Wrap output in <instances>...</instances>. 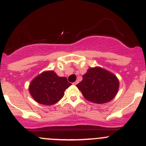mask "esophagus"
Returning a JSON list of instances; mask_svg holds the SVG:
<instances>
[{"mask_svg": "<svg viewBox=\"0 0 146 146\" xmlns=\"http://www.w3.org/2000/svg\"><path fill=\"white\" fill-rule=\"evenodd\" d=\"M78 83V81L77 80V81H76V82H74V83H73V85H77Z\"/></svg>", "mask_w": 146, "mask_h": 146, "instance_id": "esophagus-1", "label": "esophagus"}]
</instances>
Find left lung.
<instances>
[{
  "mask_svg": "<svg viewBox=\"0 0 146 146\" xmlns=\"http://www.w3.org/2000/svg\"><path fill=\"white\" fill-rule=\"evenodd\" d=\"M85 98L91 103L103 104L115 98L119 88L115 75L100 67L90 68L76 85Z\"/></svg>",
  "mask_w": 146,
  "mask_h": 146,
  "instance_id": "8db88e82",
  "label": "left lung"
}]
</instances>
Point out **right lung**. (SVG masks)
Returning a JSON list of instances; mask_svg holds the SVG:
<instances>
[{
    "mask_svg": "<svg viewBox=\"0 0 146 146\" xmlns=\"http://www.w3.org/2000/svg\"><path fill=\"white\" fill-rule=\"evenodd\" d=\"M70 86L66 77H59L53 70H46L31 80L28 90L37 103L50 106L58 102Z\"/></svg>",
    "mask_w": 146,
    "mask_h": 146,
    "instance_id": "1",
    "label": "right lung"
}]
</instances>
